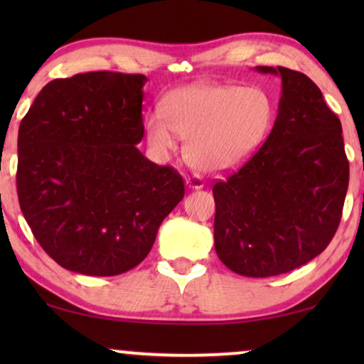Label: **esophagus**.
<instances>
[{"label":"esophagus","mask_w":364,"mask_h":364,"mask_svg":"<svg viewBox=\"0 0 364 364\" xmlns=\"http://www.w3.org/2000/svg\"><path fill=\"white\" fill-rule=\"evenodd\" d=\"M186 183H187L188 188H192V191H198V188L203 187V181L198 176L188 177L187 181H186Z\"/></svg>","instance_id":"obj_1"}]
</instances>
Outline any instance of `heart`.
Instances as JSON below:
<instances>
[{
    "label": "heart",
    "mask_w": 364,
    "mask_h": 364,
    "mask_svg": "<svg viewBox=\"0 0 364 364\" xmlns=\"http://www.w3.org/2000/svg\"><path fill=\"white\" fill-rule=\"evenodd\" d=\"M161 113L146 117V132L157 152L187 139L186 156L203 172L227 171L245 162L265 141L273 119V102L257 86L191 84L162 99Z\"/></svg>",
    "instance_id": "heart-1"
}]
</instances>
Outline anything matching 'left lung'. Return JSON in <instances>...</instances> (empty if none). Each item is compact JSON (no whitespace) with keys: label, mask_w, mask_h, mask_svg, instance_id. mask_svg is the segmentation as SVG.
<instances>
[{"label":"left lung","mask_w":364,"mask_h":364,"mask_svg":"<svg viewBox=\"0 0 364 364\" xmlns=\"http://www.w3.org/2000/svg\"><path fill=\"white\" fill-rule=\"evenodd\" d=\"M282 77L278 116L258 152L213 186L218 258L243 277H275L313 260L341 220L350 164L341 122L303 73L257 66Z\"/></svg>","instance_id":"left-lung-1"}]
</instances>
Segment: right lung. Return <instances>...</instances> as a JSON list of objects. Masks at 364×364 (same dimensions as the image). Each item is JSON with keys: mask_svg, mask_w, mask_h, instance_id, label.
Returning <instances> with one entry per match:
<instances>
[{"mask_svg": "<svg viewBox=\"0 0 364 364\" xmlns=\"http://www.w3.org/2000/svg\"><path fill=\"white\" fill-rule=\"evenodd\" d=\"M144 74L84 73L41 89L19 124V207L66 270L112 277L139 265L186 188L136 147Z\"/></svg>", "mask_w": 364, "mask_h": 364, "instance_id": "right-lung-1", "label": "right lung"}]
</instances>
